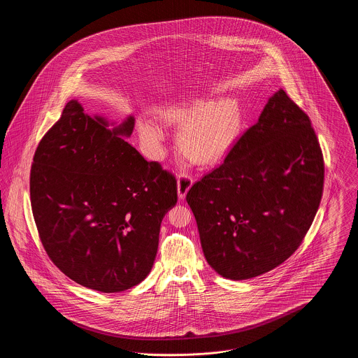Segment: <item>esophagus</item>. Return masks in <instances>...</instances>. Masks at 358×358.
I'll return each instance as SVG.
<instances>
[{"label":"esophagus","mask_w":358,"mask_h":358,"mask_svg":"<svg viewBox=\"0 0 358 358\" xmlns=\"http://www.w3.org/2000/svg\"><path fill=\"white\" fill-rule=\"evenodd\" d=\"M193 185V178L189 174H180L178 180H177V193H178V199L182 200L185 199L189 189Z\"/></svg>","instance_id":"obj_1"}]
</instances>
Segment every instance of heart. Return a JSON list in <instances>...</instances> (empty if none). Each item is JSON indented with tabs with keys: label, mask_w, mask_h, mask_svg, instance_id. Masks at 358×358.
Listing matches in <instances>:
<instances>
[{
	"label": "heart",
	"mask_w": 358,
	"mask_h": 358,
	"mask_svg": "<svg viewBox=\"0 0 358 358\" xmlns=\"http://www.w3.org/2000/svg\"><path fill=\"white\" fill-rule=\"evenodd\" d=\"M161 114L168 122L185 126L180 134V148L192 161L203 165L225 157L236 143L244 123L241 106L234 98L169 106ZM139 130L143 142L157 152L164 139L162 130L152 122L141 123Z\"/></svg>",
	"instance_id": "1"
}]
</instances>
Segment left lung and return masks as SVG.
Here are the masks:
<instances>
[{
    "label": "left lung",
    "instance_id": "1",
    "mask_svg": "<svg viewBox=\"0 0 358 358\" xmlns=\"http://www.w3.org/2000/svg\"><path fill=\"white\" fill-rule=\"evenodd\" d=\"M324 174L311 122L280 88L222 165L187 192L208 264L232 280L282 264L315 217Z\"/></svg>",
    "mask_w": 358,
    "mask_h": 358
}]
</instances>
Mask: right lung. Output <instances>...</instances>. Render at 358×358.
Returning <instances> with one entry per match:
<instances>
[{
	"label": "right lung",
	"mask_w": 358,
	"mask_h": 358,
	"mask_svg": "<svg viewBox=\"0 0 358 358\" xmlns=\"http://www.w3.org/2000/svg\"><path fill=\"white\" fill-rule=\"evenodd\" d=\"M69 101L43 136L31 169V204L55 266L87 289L120 292L141 283L157 255L159 227L177 204V181L126 138Z\"/></svg>",
	"instance_id": "obj_1"
}]
</instances>
